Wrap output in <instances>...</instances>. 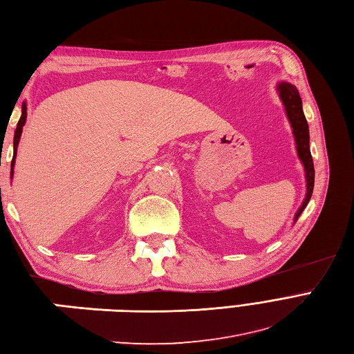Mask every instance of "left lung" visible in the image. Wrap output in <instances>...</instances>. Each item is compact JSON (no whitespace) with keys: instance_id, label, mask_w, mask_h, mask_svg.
Returning <instances> with one entry per match:
<instances>
[{"instance_id":"8db88e82","label":"left lung","mask_w":354,"mask_h":354,"mask_svg":"<svg viewBox=\"0 0 354 354\" xmlns=\"http://www.w3.org/2000/svg\"><path fill=\"white\" fill-rule=\"evenodd\" d=\"M277 89L280 92V98L285 104L288 120L290 125H292V131H294L295 144H297V153L304 165L306 183H308V192H306V198L301 204V207L297 212V216H295L297 219L301 215L304 207L308 206L313 192V183H315V169H313V160H312V154L309 148V125L303 113L300 93H298L295 86L289 83H280Z\"/></svg>"}]
</instances>
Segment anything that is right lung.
I'll list each match as a JSON object with an SVG mask.
<instances>
[{"instance_id":"1","label":"right lung","mask_w":354,"mask_h":354,"mask_svg":"<svg viewBox=\"0 0 354 354\" xmlns=\"http://www.w3.org/2000/svg\"><path fill=\"white\" fill-rule=\"evenodd\" d=\"M26 120H27V107L26 104H22V115L19 118L18 121V125H17V130H15V139H13V159H12V169H13V165H15V156H17V148H18V142H19V138H21V133H22V125L26 124ZM13 176V171L12 174Z\"/></svg>"}]
</instances>
